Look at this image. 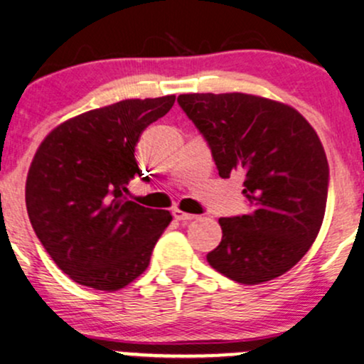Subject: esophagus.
Wrapping results in <instances>:
<instances>
[{"instance_id": "34e87169", "label": "esophagus", "mask_w": 364, "mask_h": 364, "mask_svg": "<svg viewBox=\"0 0 364 364\" xmlns=\"http://www.w3.org/2000/svg\"><path fill=\"white\" fill-rule=\"evenodd\" d=\"M173 215L176 220H181V223H188V220H193L195 215L193 214H188V212L179 210V208H174Z\"/></svg>"}]
</instances>
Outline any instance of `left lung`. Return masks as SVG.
<instances>
[{
  "mask_svg": "<svg viewBox=\"0 0 364 364\" xmlns=\"http://www.w3.org/2000/svg\"><path fill=\"white\" fill-rule=\"evenodd\" d=\"M178 102L219 176H246L250 212L219 219L223 240L207 262L248 286L286 274L316 240L327 207L328 162L316 132L294 107L260 95L181 94Z\"/></svg>",
  "mask_w": 364,
  "mask_h": 364,
  "instance_id": "8db88e82",
  "label": "left lung"
}]
</instances>
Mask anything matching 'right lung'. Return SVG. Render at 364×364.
<instances>
[{
    "mask_svg": "<svg viewBox=\"0 0 364 364\" xmlns=\"http://www.w3.org/2000/svg\"><path fill=\"white\" fill-rule=\"evenodd\" d=\"M176 95L127 99L75 116L43 140L25 185L28 219L46 252L82 286L118 291L149 267L169 210L128 200L141 176L135 147Z\"/></svg>",
    "mask_w": 364,
    "mask_h": 364,
    "instance_id": "obj_1",
    "label": "right lung"
}]
</instances>
